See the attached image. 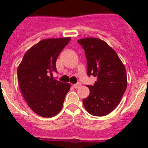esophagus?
Wrapping results in <instances>:
<instances>
[{
  "mask_svg": "<svg viewBox=\"0 0 148 148\" xmlns=\"http://www.w3.org/2000/svg\"><path fill=\"white\" fill-rule=\"evenodd\" d=\"M80 86H81V83H77V84H73V87H74L75 89L78 88Z\"/></svg>",
  "mask_w": 148,
  "mask_h": 148,
  "instance_id": "1",
  "label": "esophagus"
}]
</instances>
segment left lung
<instances>
[{
    "label": "left lung",
    "mask_w": 148,
    "mask_h": 148,
    "mask_svg": "<svg viewBox=\"0 0 148 148\" xmlns=\"http://www.w3.org/2000/svg\"><path fill=\"white\" fill-rule=\"evenodd\" d=\"M87 58V75L97 77L83 99L86 110L95 116H104L119 105L127 88L125 67L117 53L104 40L87 38L78 40Z\"/></svg>",
    "instance_id": "obj_1"
}]
</instances>
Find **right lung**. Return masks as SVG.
<instances>
[{
  "mask_svg": "<svg viewBox=\"0 0 148 148\" xmlns=\"http://www.w3.org/2000/svg\"><path fill=\"white\" fill-rule=\"evenodd\" d=\"M70 38L40 40L25 53L18 68V81L23 98L32 110L49 118L61 111L70 84L49 78L56 70L60 53Z\"/></svg>",
  "mask_w": 148,
  "mask_h": 148,
  "instance_id": "right-lung-1",
  "label": "right lung"
}]
</instances>
